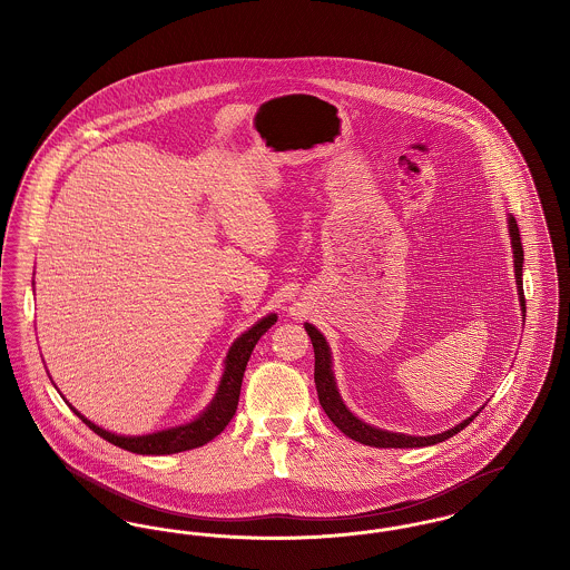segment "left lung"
Wrapping results in <instances>:
<instances>
[{"label": "left lung", "mask_w": 570, "mask_h": 570, "mask_svg": "<svg viewBox=\"0 0 570 570\" xmlns=\"http://www.w3.org/2000/svg\"><path fill=\"white\" fill-rule=\"evenodd\" d=\"M509 235H511V245H513V258H515V279H517V293H519V303H521V312L525 316V297H523V247H521V235H519V226H517L515 217H509ZM305 331L312 340V346H314V382H316V391H318V400H321V406L326 412V416L333 421V425L353 438L361 444H367V446H379V449H414V446H432L438 444L442 440H449L453 435L461 432L463 428L470 425V421H474V416L479 412H474L472 416H468L465 421H461L460 425L442 432V434L434 435H407V434H393V432H386V430H379V428H372L367 423H363L361 419H356L353 412L346 407V404L342 402L340 397V391H337V384H335V376H333V370H331V351H328V344H326L325 335L309 323H305Z\"/></svg>", "instance_id": "1"}]
</instances>
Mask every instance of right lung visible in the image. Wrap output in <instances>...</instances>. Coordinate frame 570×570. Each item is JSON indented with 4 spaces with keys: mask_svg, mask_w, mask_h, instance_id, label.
<instances>
[{
    "mask_svg": "<svg viewBox=\"0 0 570 570\" xmlns=\"http://www.w3.org/2000/svg\"><path fill=\"white\" fill-rule=\"evenodd\" d=\"M277 316L269 314L263 321H258L252 328H247L242 337L235 340V344L230 346V351L226 354V367L217 386L216 397L212 400V404L203 414H198V419H194L186 425L179 428H170L163 430L156 434L147 435H117L107 432L102 428H98L96 423H91L89 419H85L79 410L77 416H81L82 423L105 438L110 444L126 449L136 455H173V453H181V451H190L196 446L207 444L209 440H214L217 434L224 432V428L230 423L237 404H239V393H242V380H244L245 365L249 361V354L254 351V346L258 344V340L275 325Z\"/></svg>",
    "mask_w": 570,
    "mask_h": 570,
    "instance_id": "add662e5",
    "label": "right lung"
}]
</instances>
